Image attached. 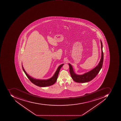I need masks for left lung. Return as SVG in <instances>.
Wrapping results in <instances>:
<instances>
[{
	"label": "left lung",
	"instance_id": "8db88e82",
	"mask_svg": "<svg viewBox=\"0 0 121 121\" xmlns=\"http://www.w3.org/2000/svg\"><path fill=\"white\" fill-rule=\"evenodd\" d=\"M101 44V56L100 61L95 68L82 74H78L74 72L72 65L68 64L69 66V72L71 77L74 82L79 83H84L90 82L96 77L103 66L104 55L103 51V44L100 40Z\"/></svg>",
	"mask_w": 121,
	"mask_h": 121
}]
</instances>
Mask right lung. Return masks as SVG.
Returning a JSON list of instances; mask_svg holds the SVG:
<instances>
[{"label":"right lung","instance_id":"obj_1","mask_svg":"<svg viewBox=\"0 0 121 121\" xmlns=\"http://www.w3.org/2000/svg\"><path fill=\"white\" fill-rule=\"evenodd\" d=\"M64 65V64L60 65L58 68L53 76L51 78L47 79V80H41V79H38L34 78L27 73L24 69L22 64V68L23 71L24 72L25 74L27 76L28 78L30 80V81L32 83H33L35 85H37V86L43 87L50 86L54 84L56 82L60 69Z\"/></svg>","mask_w":121,"mask_h":121}]
</instances>
